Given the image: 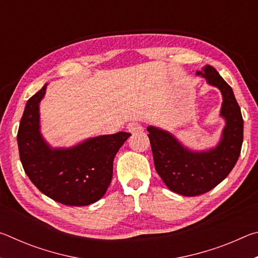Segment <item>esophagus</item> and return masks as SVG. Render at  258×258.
Masks as SVG:
<instances>
[{
  "label": "esophagus",
  "mask_w": 258,
  "mask_h": 258,
  "mask_svg": "<svg viewBox=\"0 0 258 258\" xmlns=\"http://www.w3.org/2000/svg\"><path fill=\"white\" fill-rule=\"evenodd\" d=\"M127 131L131 133H139V132H142L143 127L141 126V124L139 123H130L127 125Z\"/></svg>",
  "instance_id": "esophagus-1"
}]
</instances>
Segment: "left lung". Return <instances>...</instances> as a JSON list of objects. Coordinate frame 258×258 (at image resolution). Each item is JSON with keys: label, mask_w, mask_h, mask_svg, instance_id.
I'll list each match as a JSON object with an SVG mask.
<instances>
[{"label": "left lung", "mask_w": 258, "mask_h": 258, "mask_svg": "<svg viewBox=\"0 0 258 258\" xmlns=\"http://www.w3.org/2000/svg\"><path fill=\"white\" fill-rule=\"evenodd\" d=\"M197 74L223 95L221 115L226 125L218 146L207 152H191L165 131L154 126L147 128L157 173L169 190L186 197L206 194L229 175L237 164L243 140L241 110L231 86L212 66Z\"/></svg>", "instance_id": "1"}]
</instances>
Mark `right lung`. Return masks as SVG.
I'll use <instances>...</instances> for the list:
<instances>
[{"instance_id": "1", "label": "right lung", "mask_w": 258, "mask_h": 258, "mask_svg": "<svg viewBox=\"0 0 258 258\" xmlns=\"http://www.w3.org/2000/svg\"><path fill=\"white\" fill-rule=\"evenodd\" d=\"M45 89L46 84L26 103L17 134L20 161L42 194L67 206H87L106 194L113 158L131 134L101 135L71 149L52 150L40 133L38 103Z\"/></svg>"}]
</instances>
